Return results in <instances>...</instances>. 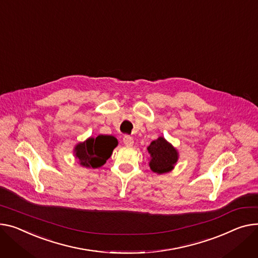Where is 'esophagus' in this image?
Segmentation results:
<instances>
[{
  "instance_id": "34e87169",
  "label": "esophagus",
  "mask_w": 258,
  "mask_h": 258,
  "mask_svg": "<svg viewBox=\"0 0 258 258\" xmlns=\"http://www.w3.org/2000/svg\"><path fill=\"white\" fill-rule=\"evenodd\" d=\"M123 143H124V145H126V146H133V144H134V139L132 138L131 136H124Z\"/></svg>"
}]
</instances>
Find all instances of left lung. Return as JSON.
Returning <instances> with one entry per match:
<instances>
[{
	"label": "left lung",
	"instance_id": "8db88e82",
	"mask_svg": "<svg viewBox=\"0 0 258 258\" xmlns=\"http://www.w3.org/2000/svg\"><path fill=\"white\" fill-rule=\"evenodd\" d=\"M149 153V167L154 173L164 174L172 171L178 161V150L164 137H159L147 147Z\"/></svg>",
	"mask_w": 258,
	"mask_h": 258
}]
</instances>
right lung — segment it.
I'll return each instance as SVG.
<instances>
[{
  "label": "right lung",
  "mask_w": 258,
  "mask_h": 258,
  "mask_svg": "<svg viewBox=\"0 0 258 258\" xmlns=\"http://www.w3.org/2000/svg\"><path fill=\"white\" fill-rule=\"evenodd\" d=\"M117 145L118 140L114 136L89 137L74 147V156L82 167L96 169L106 164Z\"/></svg>",
  "instance_id": "obj_1"
}]
</instances>
